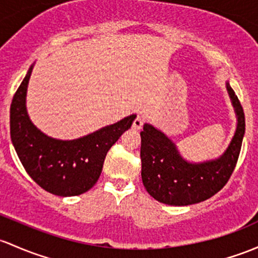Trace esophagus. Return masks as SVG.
I'll return each mask as SVG.
<instances>
[{"label": "esophagus", "mask_w": 258, "mask_h": 258, "mask_svg": "<svg viewBox=\"0 0 258 258\" xmlns=\"http://www.w3.org/2000/svg\"><path fill=\"white\" fill-rule=\"evenodd\" d=\"M142 126H143V118L141 117L140 115H137L136 116V118H135V121H134V123H132V127H134V130H141L142 128Z\"/></svg>", "instance_id": "esophagus-1"}]
</instances>
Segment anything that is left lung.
Masks as SVG:
<instances>
[{
	"label": "left lung",
	"mask_w": 258,
	"mask_h": 258,
	"mask_svg": "<svg viewBox=\"0 0 258 258\" xmlns=\"http://www.w3.org/2000/svg\"><path fill=\"white\" fill-rule=\"evenodd\" d=\"M237 123L234 137L220 157L204 162H189L175 143L151 123L141 132L142 181L146 190L159 203L174 207L197 204L215 195L231 177L245 135V113L236 94L226 81Z\"/></svg>",
	"instance_id": "left-lung-1"
}]
</instances>
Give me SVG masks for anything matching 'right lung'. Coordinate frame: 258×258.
<instances>
[{
    "label": "right lung",
    "mask_w": 258,
    "mask_h": 258,
    "mask_svg": "<svg viewBox=\"0 0 258 258\" xmlns=\"http://www.w3.org/2000/svg\"><path fill=\"white\" fill-rule=\"evenodd\" d=\"M33 67L11 104V141L22 165L38 185L58 197L80 195L96 184L108 150L131 127L136 115L75 140L47 136L34 126L27 112V88Z\"/></svg>",
    "instance_id": "1"
}]
</instances>
